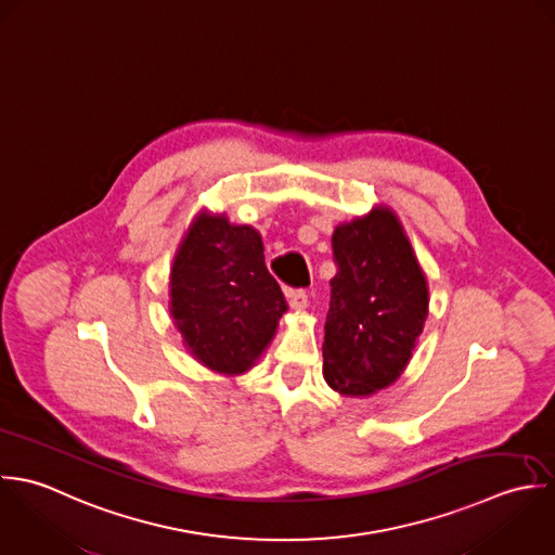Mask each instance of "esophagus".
Instances as JSON below:
<instances>
[{
	"mask_svg": "<svg viewBox=\"0 0 555 555\" xmlns=\"http://www.w3.org/2000/svg\"><path fill=\"white\" fill-rule=\"evenodd\" d=\"M285 296H287L289 307H292V309H296V311L307 309V305H309V296H307V292H305V289H287V292H285Z\"/></svg>",
	"mask_w": 555,
	"mask_h": 555,
	"instance_id": "1",
	"label": "esophagus"
}]
</instances>
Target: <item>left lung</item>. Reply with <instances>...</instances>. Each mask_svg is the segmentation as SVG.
Wrapping results in <instances>:
<instances>
[{
  "label": "left lung",
  "instance_id": "obj_1",
  "mask_svg": "<svg viewBox=\"0 0 555 555\" xmlns=\"http://www.w3.org/2000/svg\"><path fill=\"white\" fill-rule=\"evenodd\" d=\"M324 379L338 395L369 397L405 371L429 313L425 272L397 215L373 208L333 233Z\"/></svg>",
  "mask_w": 555,
  "mask_h": 555
}]
</instances>
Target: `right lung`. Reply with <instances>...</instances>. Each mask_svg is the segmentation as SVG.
<instances>
[{"mask_svg": "<svg viewBox=\"0 0 555 555\" xmlns=\"http://www.w3.org/2000/svg\"><path fill=\"white\" fill-rule=\"evenodd\" d=\"M169 311L191 356L240 375L255 366L287 311L266 268L263 242L250 224L199 212L173 257Z\"/></svg>", "mask_w": 555, "mask_h": 555, "instance_id": "add662e5", "label": "right lung"}]
</instances>
